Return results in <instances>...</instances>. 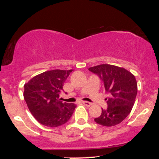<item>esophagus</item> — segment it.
Here are the masks:
<instances>
[{"instance_id": "obj_1", "label": "esophagus", "mask_w": 159, "mask_h": 159, "mask_svg": "<svg viewBox=\"0 0 159 159\" xmlns=\"http://www.w3.org/2000/svg\"><path fill=\"white\" fill-rule=\"evenodd\" d=\"M82 103H83L84 105H86L87 107H90V106H91V105H92V103L89 102L83 101V102H82Z\"/></svg>"}]
</instances>
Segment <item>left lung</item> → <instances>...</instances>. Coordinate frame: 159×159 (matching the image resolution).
Listing matches in <instances>:
<instances>
[{
    "instance_id": "8db88e82",
    "label": "left lung",
    "mask_w": 159,
    "mask_h": 159,
    "mask_svg": "<svg viewBox=\"0 0 159 159\" xmlns=\"http://www.w3.org/2000/svg\"><path fill=\"white\" fill-rule=\"evenodd\" d=\"M103 81L108 94L107 107L94 120L103 126H114L130 114L138 93L135 77L125 69L110 64H101L88 69Z\"/></svg>"
}]
</instances>
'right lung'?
Instances as JSON below:
<instances>
[{
	"mask_svg": "<svg viewBox=\"0 0 159 159\" xmlns=\"http://www.w3.org/2000/svg\"><path fill=\"white\" fill-rule=\"evenodd\" d=\"M70 70L47 71L36 75L25 84L24 98L34 118L42 125L57 127L69 121L76 105L63 103L60 93Z\"/></svg>",
	"mask_w": 159,
	"mask_h": 159,
	"instance_id": "obj_1",
	"label": "right lung"
}]
</instances>
